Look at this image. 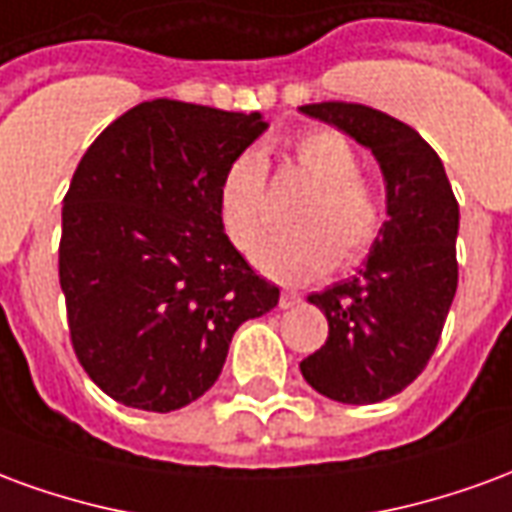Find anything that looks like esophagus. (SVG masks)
I'll list each match as a JSON object with an SVG mask.
<instances>
[{
	"label": "esophagus",
	"instance_id": "1",
	"mask_svg": "<svg viewBox=\"0 0 512 512\" xmlns=\"http://www.w3.org/2000/svg\"><path fill=\"white\" fill-rule=\"evenodd\" d=\"M299 304V293H293V290H282V293H279V307H282V310H293V307H299Z\"/></svg>",
	"mask_w": 512,
	"mask_h": 512
}]
</instances>
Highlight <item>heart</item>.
Wrapping results in <instances>:
<instances>
[{"mask_svg": "<svg viewBox=\"0 0 512 512\" xmlns=\"http://www.w3.org/2000/svg\"><path fill=\"white\" fill-rule=\"evenodd\" d=\"M293 161L318 189L296 213L293 230L255 241L271 222L268 167L260 150H244L227 164L216 205L227 238L241 252L252 249V263L263 277L282 285H307L329 274L334 263H362L386 230L384 194L359 175L362 161L354 145L337 131L315 128L296 136Z\"/></svg>", "mask_w": 512, "mask_h": 512, "instance_id": "heart-1", "label": "heart"}]
</instances>
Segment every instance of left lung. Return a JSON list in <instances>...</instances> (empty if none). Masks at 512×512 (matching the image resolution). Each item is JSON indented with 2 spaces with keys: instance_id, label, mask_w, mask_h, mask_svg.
<instances>
[{
  "instance_id": "1",
  "label": "left lung",
  "mask_w": 512,
  "mask_h": 512,
  "mask_svg": "<svg viewBox=\"0 0 512 512\" xmlns=\"http://www.w3.org/2000/svg\"><path fill=\"white\" fill-rule=\"evenodd\" d=\"M301 112L373 150L389 213L365 268L307 299L326 315L329 337L301 362V376L337 403H381L403 392L439 345L458 288V200L436 150L406 123L343 101Z\"/></svg>"
}]
</instances>
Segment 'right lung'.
Here are the masks:
<instances>
[{
    "label": "right lung",
    "mask_w": 512,
    "mask_h": 512,
    "mask_svg": "<svg viewBox=\"0 0 512 512\" xmlns=\"http://www.w3.org/2000/svg\"><path fill=\"white\" fill-rule=\"evenodd\" d=\"M266 131L252 112L156 98L106 126L62 200L60 285L79 365L106 395L167 414L219 378L235 329L279 288L230 244L216 191Z\"/></svg>",
    "instance_id": "1"
}]
</instances>
